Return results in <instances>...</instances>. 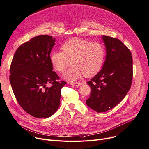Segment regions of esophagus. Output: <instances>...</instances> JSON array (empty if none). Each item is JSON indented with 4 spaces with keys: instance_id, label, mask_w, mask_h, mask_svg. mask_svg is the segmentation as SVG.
<instances>
[{
    "instance_id": "esophagus-1",
    "label": "esophagus",
    "mask_w": 149,
    "mask_h": 149,
    "mask_svg": "<svg viewBox=\"0 0 149 149\" xmlns=\"http://www.w3.org/2000/svg\"><path fill=\"white\" fill-rule=\"evenodd\" d=\"M82 83L80 82H76V83H72L71 85L72 86H79Z\"/></svg>"
}]
</instances>
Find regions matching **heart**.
Masks as SVG:
<instances>
[{
    "label": "heart",
    "instance_id": "1",
    "mask_svg": "<svg viewBox=\"0 0 149 149\" xmlns=\"http://www.w3.org/2000/svg\"><path fill=\"white\" fill-rule=\"evenodd\" d=\"M61 49L52 51L50 60L54 69L60 72H63L72 61L73 66L62 75L69 81H75L84 75H94L103 65L105 49L100 42L72 38L63 45Z\"/></svg>",
    "mask_w": 149,
    "mask_h": 149
}]
</instances>
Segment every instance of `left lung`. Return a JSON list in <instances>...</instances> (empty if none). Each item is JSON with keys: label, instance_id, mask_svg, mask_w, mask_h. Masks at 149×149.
<instances>
[{"label": "left lung", "instance_id": "obj_1", "mask_svg": "<svg viewBox=\"0 0 149 149\" xmlns=\"http://www.w3.org/2000/svg\"><path fill=\"white\" fill-rule=\"evenodd\" d=\"M106 60L100 71L87 83L91 92L86 101L95 111L104 112L119 104L129 91L133 77L130 50L120 40L103 36Z\"/></svg>", "mask_w": 149, "mask_h": 149}]
</instances>
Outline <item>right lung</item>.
I'll return each mask as SVG.
<instances>
[{"instance_id":"right-lung-1","label":"right lung","mask_w":149,"mask_h":149,"mask_svg":"<svg viewBox=\"0 0 149 149\" xmlns=\"http://www.w3.org/2000/svg\"><path fill=\"white\" fill-rule=\"evenodd\" d=\"M56 38L41 35L31 38L15 51L10 67V81L19 104L36 118L52 115L60 104L61 89L66 83L57 81L53 71L51 51ZM47 83L53 85L46 87Z\"/></svg>"}]
</instances>
